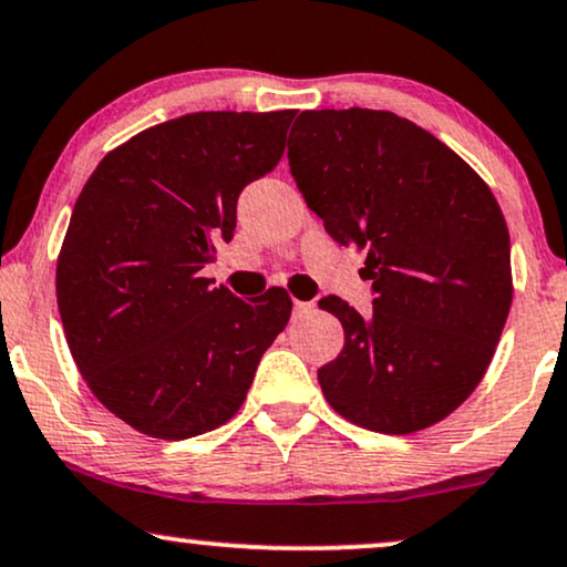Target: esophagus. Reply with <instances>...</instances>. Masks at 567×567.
<instances>
[{
    "label": "esophagus",
    "mask_w": 567,
    "mask_h": 567,
    "mask_svg": "<svg viewBox=\"0 0 567 567\" xmlns=\"http://www.w3.org/2000/svg\"><path fill=\"white\" fill-rule=\"evenodd\" d=\"M292 309H296V311H311L313 309V303H306V301H292Z\"/></svg>",
    "instance_id": "34e87169"
}]
</instances>
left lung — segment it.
<instances>
[{
	"label": "left lung",
	"instance_id": "left-lung-1",
	"mask_svg": "<svg viewBox=\"0 0 567 567\" xmlns=\"http://www.w3.org/2000/svg\"><path fill=\"white\" fill-rule=\"evenodd\" d=\"M290 174L327 235L364 250L372 311L327 296L346 343L317 372L340 417L425 431L478 388L509 303V231L488 184L431 132L388 111H306Z\"/></svg>",
	"mask_w": 567,
	"mask_h": 567
}]
</instances>
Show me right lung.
<instances>
[{
  "label": "right lung",
  "mask_w": 567,
  "mask_h": 567,
  "mask_svg": "<svg viewBox=\"0 0 567 567\" xmlns=\"http://www.w3.org/2000/svg\"><path fill=\"white\" fill-rule=\"evenodd\" d=\"M296 111L189 113L111 150L58 256V309L89 391L134 431L184 441L243 406L288 324L282 288L237 298L200 275L237 197L285 153Z\"/></svg>",
  "instance_id": "1"
}]
</instances>
